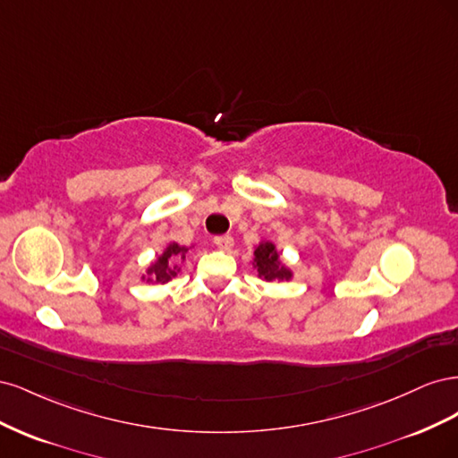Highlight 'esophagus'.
Here are the masks:
<instances>
[{
	"label": "esophagus",
	"mask_w": 458,
	"mask_h": 458,
	"mask_svg": "<svg viewBox=\"0 0 458 458\" xmlns=\"http://www.w3.org/2000/svg\"><path fill=\"white\" fill-rule=\"evenodd\" d=\"M214 242H216V246L219 248V250H224V252H229L231 248L234 246V241H233L231 234H221V237L214 239Z\"/></svg>",
	"instance_id": "esophagus-1"
}]
</instances>
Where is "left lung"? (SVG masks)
<instances>
[{"instance_id":"8db88e82","label":"left lung","mask_w":458,"mask_h":458,"mask_svg":"<svg viewBox=\"0 0 458 458\" xmlns=\"http://www.w3.org/2000/svg\"><path fill=\"white\" fill-rule=\"evenodd\" d=\"M252 267L258 271V279L266 283H283L294 276V271L286 266L281 252L276 250V244L267 239L259 241L254 246Z\"/></svg>"}]
</instances>
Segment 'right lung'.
Listing matches in <instances>:
<instances>
[{"label": "right lung", "instance_id": "obj_1", "mask_svg": "<svg viewBox=\"0 0 458 458\" xmlns=\"http://www.w3.org/2000/svg\"><path fill=\"white\" fill-rule=\"evenodd\" d=\"M192 246H182L177 242H168L162 254L157 256L155 261L141 275V281L150 284H165L179 275L182 271V263L187 259V252Z\"/></svg>", "mask_w": 458, "mask_h": 458}]
</instances>
